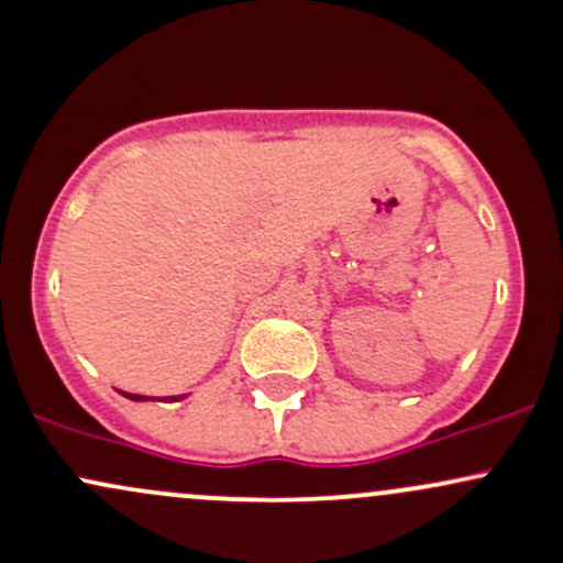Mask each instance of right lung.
<instances>
[{"label":"right lung","instance_id":"obj_1","mask_svg":"<svg viewBox=\"0 0 563 563\" xmlns=\"http://www.w3.org/2000/svg\"><path fill=\"white\" fill-rule=\"evenodd\" d=\"M125 397H131V400H147V397L142 395H125ZM166 400H174V397H166Z\"/></svg>","mask_w":563,"mask_h":563}]
</instances>
